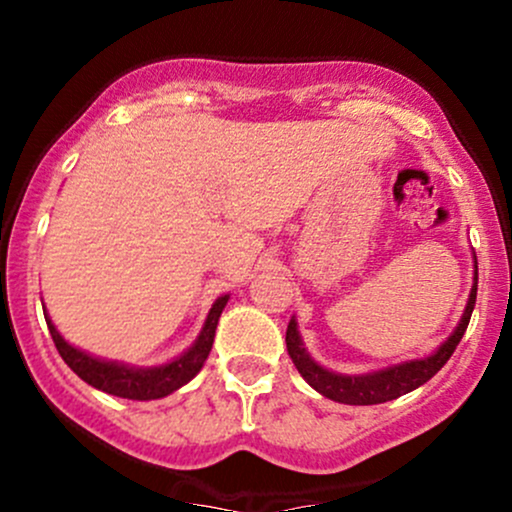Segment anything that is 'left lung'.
<instances>
[{"label": "left lung", "instance_id": "1", "mask_svg": "<svg viewBox=\"0 0 512 512\" xmlns=\"http://www.w3.org/2000/svg\"><path fill=\"white\" fill-rule=\"evenodd\" d=\"M473 280L476 282H473L466 312H463L456 332H453L451 337L436 349V352L426 356V359L404 361V364H396V366H389V369L371 371V374H359V376L334 374V371L319 366L317 361L307 354L294 319H289V327H287V352L292 356L294 366H297V371L302 374V379L307 381L314 391L327 396V399L339 401V404H349V406H371V404H384V401L399 399V396L409 394V391H414L421 384H426L431 376H436L438 371L443 369V364L451 359V354L456 352L458 342L463 339V334H466L468 329V322H471L473 307H476L478 270Z\"/></svg>", "mask_w": 512, "mask_h": 512}]
</instances>
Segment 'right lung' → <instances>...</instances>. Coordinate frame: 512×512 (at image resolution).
<instances>
[{
	"label": "right lung",
	"mask_w": 512,
	"mask_h": 512,
	"mask_svg": "<svg viewBox=\"0 0 512 512\" xmlns=\"http://www.w3.org/2000/svg\"><path fill=\"white\" fill-rule=\"evenodd\" d=\"M227 299H230V294L215 299L213 309H210L208 319H205L203 324V332H200V337L195 339V344L188 352L180 354L178 359H173L170 364L151 366V369H133V366L116 364V361H103L81 352V349L64 342V337H61V334L56 332L54 324H51L49 314L44 312V317L61 359H64L66 364H69V369L74 371L76 376H81L86 384L94 386V389L106 391V394L111 396H121V399L151 401L173 394L175 389L188 384V381L203 369L205 359H208L210 349H213L215 329H218V319L220 314H223Z\"/></svg>",
	"instance_id": "1"
}]
</instances>
